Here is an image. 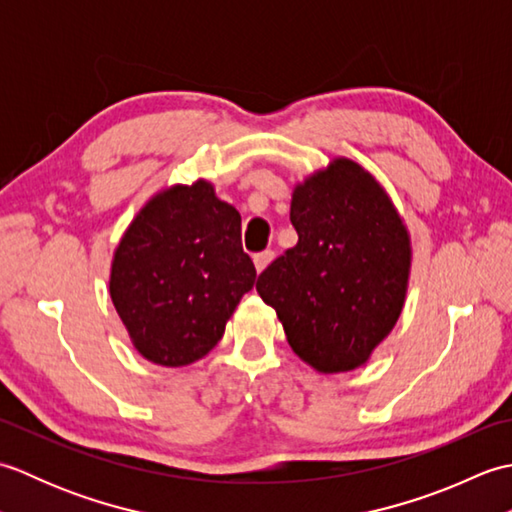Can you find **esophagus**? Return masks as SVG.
Wrapping results in <instances>:
<instances>
[{"label": "esophagus", "instance_id": "esophagus-1", "mask_svg": "<svg viewBox=\"0 0 512 512\" xmlns=\"http://www.w3.org/2000/svg\"><path fill=\"white\" fill-rule=\"evenodd\" d=\"M273 257H275L273 250H264V253H257V255L253 257V262H255L257 273H264L266 266H268L270 262H273Z\"/></svg>", "mask_w": 512, "mask_h": 512}]
</instances>
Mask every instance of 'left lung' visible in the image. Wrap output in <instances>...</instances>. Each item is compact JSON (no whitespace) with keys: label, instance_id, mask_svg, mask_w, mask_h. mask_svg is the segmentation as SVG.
<instances>
[{"label":"left lung","instance_id":"1","mask_svg":"<svg viewBox=\"0 0 512 512\" xmlns=\"http://www.w3.org/2000/svg\"><path fill=\"white\" fill-rule=\"evenodd\" d=\"M297 246L257 279L301 361L321 374L361 367L405 306L411 239L372 173L334 158L292 191Z\"/></svg>","mask_w":512,"mask_h":512}]
</instances>
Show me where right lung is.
I'll return each mask as SVG.
<instances>
[{"instance_id": "obj_1", "label": "right lung", "mask_w": 512, "mask_h": 512, "mask_svg": "<svg viewBox=\"0 0 512 512\" xmlns=\"http://www.w3.org/2000/svg\"><path fill=\"white\" fill-rule=\"evenodd\" d=\"M255 277L242 217L198 180L173 184L138 211L114 250L110 295L136 350L182 367L222 339Z\"/></svg>"}]
</instances>
